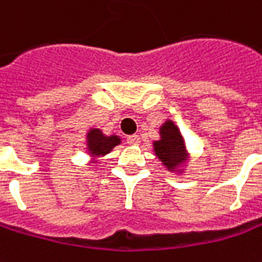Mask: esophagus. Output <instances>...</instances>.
I'll return each mask as SVG.
<instances>
[{
  "label": "esophagus",
  "instance_id": "1",
  "mask_svg": "<svg viewBox=\"0 0 262 262\" xmlns=\"http://www.w3.org/2000/svg\"><path fill=\"white\" fill-rule=\"evenodd\" d=\"M126 140H127V143H129V145H133V146H136L140 143V138H139L138 135H130V136H127Z\"/></svg>",
  "mask_w": 262,
  "mask_h": 262
}]
</instances>
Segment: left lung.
I'll return each mask as SVG.
<instances>
[{
	"instance_id": "8db88e82",
	"label": "left lung",
	"mask_w": 262,
	"mask_h": 262,
	"mask_svg": "<svg viewBox=\"0 0 262 262\" xmlns=\"http://www.w3.org/2000/svg\"><path fill=\"white\" fill-rule=\"evenodd\" d=\"M154 150L168 170H176L188 159L182 135L172 120L161 126V139L154 142Z\"/></svg>"
}]
</instances>
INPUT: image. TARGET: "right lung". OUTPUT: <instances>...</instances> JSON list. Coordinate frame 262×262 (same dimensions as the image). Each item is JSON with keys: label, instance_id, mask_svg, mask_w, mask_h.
<instances>
[{"label": "right lung", "instance_id": "1", "mask_svg": "<svg viewBox=\"0 0 262 262\" xmlns=\"http://www.w3.org/2000/svg\"><path fill=\"white\" fill-rule=\"evenodd\" d=\"M87 150L92 156H104L112 152V149L120 143V138L110 135L106 136L100 129H90L87 132Z\"/></svg>", "mask_w": 262, "mask_h": 262}]
</instances>
